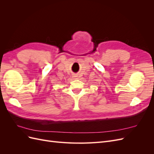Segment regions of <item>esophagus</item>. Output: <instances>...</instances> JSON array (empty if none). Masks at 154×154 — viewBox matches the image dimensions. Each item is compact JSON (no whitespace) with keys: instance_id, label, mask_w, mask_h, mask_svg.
Listing matches in <instances>:
<instances>
[{"instance_id":"1","label":"esophagus","mask_w":154,"mask_h":154,"mask_svg":"<svg viewBox=\"0 0 154 154\" xmlns=\"http://www.w3.org/2000/svg\"><path fill=\"white\" fill-rule=\"evenodd\" d=\"M73 77H74V78H76V77H77V76H74Z\"/></svg>"}]
</instances>
